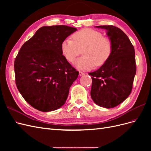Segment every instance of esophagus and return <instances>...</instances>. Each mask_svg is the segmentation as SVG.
I'll list each match as a JSON object with an SVG mask.
<instances>
[{
	"label": "esophagus",
	"instance_id": "34e87169",
	"mask_svg": "<svg viewBox=\"0 0 151 151\" xmlns=\"http://www.w3.org/2000/svg\"><path fill=\"white\" fill-rule=\"evenodd\" d=\"M79 76H84V73L83 72L79 71Z\"/></svg>",
	"mask_w": 151,
	"mask_h": 151
}]
</instances>
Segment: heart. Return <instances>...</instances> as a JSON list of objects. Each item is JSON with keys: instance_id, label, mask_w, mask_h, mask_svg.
<instances>
[{"instance_id": "obj_1", "label": "heart", "mask_w": 151, "mask_h": 151, "mask_svg": "<svg viewBox=\"0 0 151 151\" xmlns=\"http://www.w3.org/2000/svg\"><path fill=\"white\" fill-rule=\"evenodd\" d=\"M62 42L61 51L67 61L72 62L82 50L83 57L74 62L76 67L89 70L94 66L103 65L111 57L113 45L111 40L101 32L86 28L77 31Z\"/></svg>"}]
</instances>
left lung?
<instances>
[{"label": "left lung", "instance_id": "left-lung-1", "mask_svg": "<svg viewBox=\"0 0 151 151\" xmlns=\"http://www.w3.org/2000/svg\"><path fill=\"white\" fill-rule=\"evenodd\" d=\"M96 27L107 30L113 50L103 65L89 73L92 76L91 97L99 106L111 108L122 103L131 93L136 74L135 50L120 28L112 25Z\"/></svg>", "mask_w": 151, "mask_h": 151}]
</instances>
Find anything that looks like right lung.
<instances>
[{
    "label": "right lung",
    "mask_w": 151,
    "mask_h": 151,
    "mask_svg": "<svg viewBox=\"0 0 151 151\" xmlns=\"http://www.w3.org/2000/svg\"><path fill=\"white\" fill-rule=\"evenodd\" d=\"M77 29L43 26L21 47L14 62L16 84L31 106L43 112L65 104L77 71L63 55L61 44Z\"/></svg>",
    "instance_id": "1"
}]
</instances>
